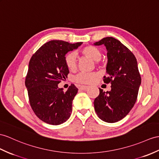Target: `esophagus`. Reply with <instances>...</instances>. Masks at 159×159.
Returning <instances> with one entry per match:
<instances>
[{"label":"esophagus","mask_w":159,"mask_h":159,"mask_svg":"<svg viewBox=\"0 0 159 159\" xmlns=\"http://www.w3.org/2000/svg\"><path fill=\"white\" fill-rule=\"evenodd\" d=\"M80 88L81 89V90H87L88 88H89V86H80Z\"/></svg>","instance_id":"esophagus-1"}]
</instances>
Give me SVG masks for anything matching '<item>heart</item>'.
<instances>
[{
	"mask_svg": "<svg viewBox=\"0 0 159 159\" xmlns=\"http://www.w3.org/2000/svg\"><path fill=\"white\" fill-rule=\"evenodd\" d=\"M80 52L82 55L91 58L94 61H98L102 57V52L100 49L94 46H86L81 49ZM65 62L67 68L73 71L77 68V58L74 52H69L65 55ZM98 73L96 72H81L73 77L75 82L82 84H90L94 82L98 77Z\"/></svg>",
	"mask_w": 159,
	"mask_h": 159,
	"instance_id": "heart-1",
	"label": "heart"
}]
</instances>
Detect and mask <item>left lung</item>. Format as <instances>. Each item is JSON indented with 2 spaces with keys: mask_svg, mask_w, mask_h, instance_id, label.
<instances>
[{
  "mask_svg": "<svg viewBox=\"0 0 159 159\" xmlns=\"http://www.w3.org/2000/svg\"><path fill=\"white\" fill-rule=\"evenodd\" d=\"M104 45L107 50V73L103 81L111 84V91L99 88L94 101L98 117L107 123L117 122L129 113L136 102L141 77L134 54L113 37L104 38L94 44Z\"/></svg>",
  "mask_w": 159,
  "mask_h": 159,
  "instance_id": "8db88e82",
  "label": "left lung"
}]
</instances>
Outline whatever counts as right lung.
<instances>
[{"label": "right lung", "instance_id": "1", "mask_svg": "<svg viewBox=\"0 0 159 159\" xmlns=\"http://www.w3.org/2000/svg\"><path fill=\"white\" fill-rule=\"evenodd\" d=\"M82 44L51 40L42 45L31 58L25 84L30 106L42 121L57 125L70 117L72 101L78 89L71 84L64 92L58 84L67 78L69 73L65 55Z\"/></svg>", "mask_w": 159, "mask_h": 159}]
</instances>
